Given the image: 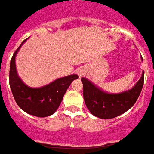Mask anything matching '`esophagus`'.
Here are the masks:
<instances>
[{
  "label": "esophagus",
  "instance_id": "34e87169",
  "mask_svg": "<svg viewBox=\"0 0 154 154\" xmlns=\"http://www.w3.org/2000/svg\"><path fill=\"white\" fill-rule=\"evenodd\" d=\"M80 76H81V75H80Z\"/></svg>",
  "mask_w": 154,
  "mask_h": 154
}]
</instances>
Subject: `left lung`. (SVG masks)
Returning a JSON list of instances; mask_svg holds the SVG:
<instances>
[{
	"label": "left lung",
	"instance_id": "8db88e82",
	"mask_svg": "<svg viewBox=\"0 0 154 154\" xmlns=\"http://www.w3.org/2000/svg\"><path fill=\"white\" fill-rule=\"evenodd\" d=\"M143 80V72L140 80L131 89L119 94H109L97 88L86 78L82 77L85 103L89 112L98 118L116 117L133 106L141 93Z\"/></svg>",
	"mask_w": 154,
	"mask_h": 154
}]
</instances>
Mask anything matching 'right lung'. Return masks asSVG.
<instances>
[{
    "mask_svg": "<svg viewBox=\"0 0 154 154\" xmlns=\"http://www.w3.org/2000/svg\"><path fill=\"white\" fill-rule=\"evenodd\" d=\"M26 40L22 42L11 60L9 81L11 92L17 105L23 112L38 117L49 116L57 111L67 88L73 80L79 77L77 75H70L57 79L51 84L40 88L29 87L18 76L15 67L16 54Z\"/></svg>",
    "mask_w": 154,
    "mask_h": 154,
    "instance_id": "add662e5",
    "label": "right lung"
}]
</instances>
